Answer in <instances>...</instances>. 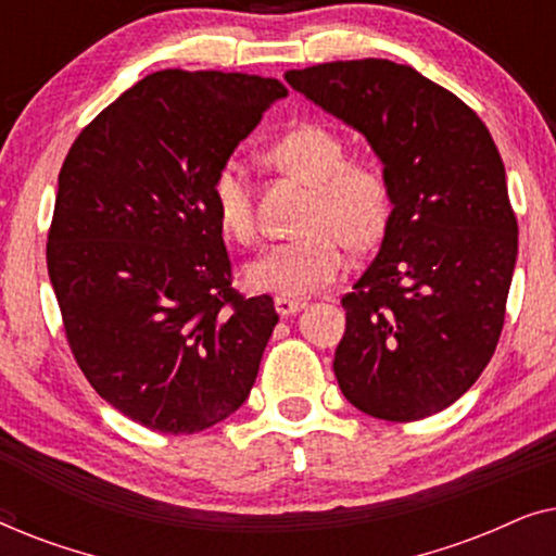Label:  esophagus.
Returning a JSON list of instances; mask_svg holds the SVG:
<instances>
[{
  "label": "esophagus",
  "mask_w": 556,
  "mask_h": 556,
  "mask_svg": "<svg viewBox=\"0 0 556 556\" xmlns=\"http://www.w3.org/2000/svg\"><path fill=\"white\" fill-rule=\"evenodd\" d=\"M303 308H306V301H303V299H288V295H276V311L283 318L295 316Z\"/></svg>",
  "instance_id": "obj_1"
}]
</instances>
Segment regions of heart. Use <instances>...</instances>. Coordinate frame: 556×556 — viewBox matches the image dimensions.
<instances>
[{
  "label": "heart",
  "mask_w": 556,
  "mask_h": 556,
  "mask_svg": "<svg viewBox=\"0 0 556 556\" xmlns=\"http://www.w3.org/2000/svg\"><path fill=\"white\" fill-rule=\"evenodd\" d=\"M268 162L311 185L299 238L270 245L245 268L250 291L288 299L318 293L346 270V245L367 250L382 238L392 215V192L375 162L346 159L344 139L329 126L301 124L273 141ZM210 204L225 238L255 240V210L245 169L225 159L212 174Z\"/></svg>",
  "instance_id": "obj_1"
}]
</instances>
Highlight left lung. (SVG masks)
Segmentation results:
<instances>
[{"instance_id":"1","label":"left lung","mask_w":556,"mask_h":556,"mask_svg":"<svg viewBox=\"0 0 556 556\" xmlns=\"http://www.w3.org/2000/svg\"><path fill=\"white\" fill-rule=\"evenodd\" d=\"M286 80L369 141L392 192L379 253L341 299V392L379 420L435 415L473 387L504 329L519 225L496 143L458 96L392 60Z\"/></svg>"}]
</instances>
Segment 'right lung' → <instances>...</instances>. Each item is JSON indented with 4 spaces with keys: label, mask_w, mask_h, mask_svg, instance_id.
I'll return each mask as SVG.
<instances>
[{
    "label": "right lung",
    "mask_w": 556,
    "mask_h": 556,
    "mask_svg": "<svg viewBox=\"0 0 556 556\" xmlns=\"http://www.w3.org/2000/svg\"><path fill=\"white\" fill-rule=\"evenodd\" d=\"M286 96L261 75L151 73L67 151L50 283L90 387L143 428L207 430L253 390L278 314L232 288L210 181Z\"/></svg>",
    "instance_id": "obj_1"
}]
</instances>
